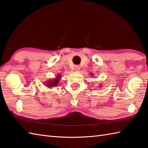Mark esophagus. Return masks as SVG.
<instances>
[{
    "label": "esophagus",
    "mask_w": 148,
    "mask_h": 148,
    "mask_svg": "<svg viewBox=\"0 0 148 148\" xmlns=\"http://www.w3.org/2000/svg\"><path fill=\"white\" fill-rule=\"evenodd\" d=\"M80 66H75V70L76 71H80Z\"/></svg>",
    "instance_id": "obj_1"
}]
</instances>
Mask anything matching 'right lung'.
Instances as JSON below:
<instances>
[{
  "label": "right lung",
  "mask_w": 148,
  "mask_h": 148,
  "mask_svg": "<svg viewBox=\"0 0 148 148\" xmlns=\"http://www.w3.org/2000/svg\"><path fill=\"white\" fill-rule=\"evenodd\" d=\"M60 78H61V75H58V76L56 78L49 80V82H47L46 84V86L48 87H54V86H56V85H57L59 83V81L60 80Z\"/></svg>",
  "instance_id": "right-lung-1"
}]
</instances>
